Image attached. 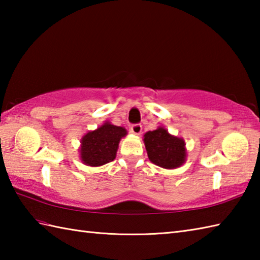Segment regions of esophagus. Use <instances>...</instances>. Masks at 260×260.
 I'll list each match as a JSON object with an SVG mask.
<instances>
[{
	"mask_svg": "<svg viewBox=\"0 0 260 260\" xmlns=\"http://www.w3.org/2000/svg\"><path fill=\"white\" fill-rule=\"evenodd\" d=\"M131 132L136 135H140L142 132V125L141 124H133L131 125Z\"/></svg>",
	"mask_w": 260,
	"mask_h": 260,
	"instance_id": "1",
	"label": "esophagus"
}]
</instances>
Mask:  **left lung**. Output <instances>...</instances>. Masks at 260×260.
Returning a JSON list of instances; mask_svg holds the SVG:
<instances>
[{"label": "left lung", "instance_id": "1", "mask_svg": "<svg viewBox=\"0 0 260 260\" xmlns=\"http://www.w3.org/2000/svg\"><path fill=\"white\" fill-rule=\"evenodd\" d=\"M144 143L148 158L158 167L175 169L185 161L184 141L170 135L163 127L147 132L144 135Z\"/></svg>", "mask_w": 260, "mask_h": 260}]
</instances>
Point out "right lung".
<instances>
[{
  "mask_svg": "<svg viewBox=\"0 0 260 260\" xmlns=\"http://www.w3.org/2000/svg\"><path fill=\"white\" fill-rule=\"evenodd\" d=\"M125 135V128L110 123H105L96 131L87 133L81 140L82 162L89 167H101L114 161L119 141Z\"/></svg>",
  "mask_w": 260,
  "mask_h": 260,
  "instance_id": "add662e5",
  "label": "right lung"
}]
</instances>
